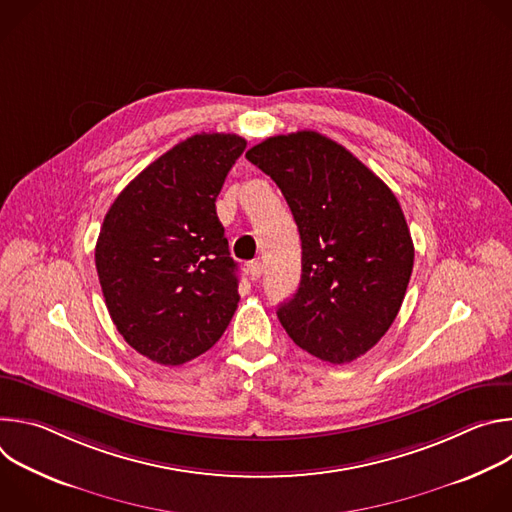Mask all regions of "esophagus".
<instances>
[{
	"label": "esophagus",
	"mask_w": 512,
	"mask_h": 512,
	"mask_svg": "<svg viewBox=\"0 0 512 512\" xmlns=\"http://www.w3.org/2000/svg\"><path fill=\"white\" fill-rule=\"evenodd\" d=\"M247 271H249L251 279H253V281H257V279L261 277V273H263V265H261V261H251V263L247 265Z\"/></svg>",
	"instance_id": "esophagus-1"
}]
</instances>
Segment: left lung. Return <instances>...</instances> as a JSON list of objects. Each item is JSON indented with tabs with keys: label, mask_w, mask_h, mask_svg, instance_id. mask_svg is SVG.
I'll return each mask as SVG.
<instances>
[{
	"label": "left lung",
	"mask_w": 512,
	"mask_h": 512,
	"mask_svg": "<svg viewBox=\"0 0 512 512\" xmlns=\"http://www.w3.org/2000/svg\"><path fill=\"white\" fill-rule=\"evenodd\" d=\"M271 176L302 239V277L277 318L312 356L344 364L371 350L399 314L413 241L391 188L318 131L269 137L245 154Z\"/></svg>",
	"instance_id": "8db88e82"
}]
</instances>
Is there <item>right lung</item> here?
<instances>
[{
    "mask_svg": "<svg viewBox=\"0 0 512 512\" xmlns=\"http://www.w3.org/2000/svg\"><path fill=\"white\" fill-rule=\"evenodd\" d=\"M247 141L196 133L115 198L95 247L113 324L139 354L178 367L206 352L239 304L237 263L216 196Z\"/></svg>",
    "mask_w": 512,
    "mask_h": 512,
    "instance_id": "add662e5",
    "label": "right lung"
}]
</instances>
